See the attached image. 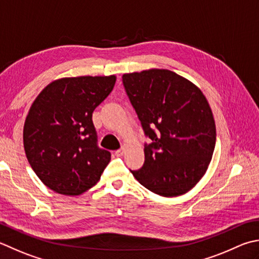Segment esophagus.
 Wrapping results in <instances>:
<instances>
[{
    "label": "esophagus",
    "mask_w": 259,
    "mask_h": 259,
    "mask_svg": "<svg viewBox=\"0 0 259 259\" xmlns=\"http://www.w3.org/2000/svg\"><path fill=\"white\" fill-rule=\"evenodd\" d=\"M123 154H124V148H120V149H118V150L115 151V155L119 156V157L122 156Z\"/></svg>",
    "instance_id": "obj_1"
}]
</instances>
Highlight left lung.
Wrapping results in <instances>:
<instances>
[{"label":"left lung","instance_id":"1","mask_svg":"<svg viewBox=\"0 0 259 259\" xmlns=\"http://www.w3.org/2000/svg\"><path fill=\"white\" fill-rule=\"evenodd\" d=\"M122 82L151 139L145 145L144 166L130 171L155 194L187 193L205 174L215 146V123L204 94L168 69L123 74Z\"/></svg>","mask_w":259,"mask_h":259}]
</instances>
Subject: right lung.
I'll use <instances>...</instances> for the list:
<instances>
[{
    "mask_svg": "<svg viewBox=\"0 0 259 259\" xmlns=\"http://www.w3.org/2000/svg\"><path fill=\"white\" fill-rule=\"evenodd\" d=\"M115 80V75L59 78L33 101L23 126L24 151L35 175L56 193H84L110 163V151L96 144L92 113Z\"/></svg>",
    "mask_w": 259,
    "mask_h": 259,
    "instance_id": "obj_1",
    "label": "right lung"
}]
</instances>
